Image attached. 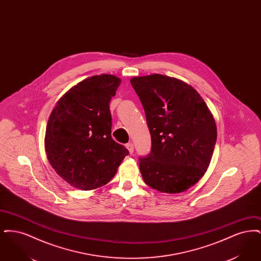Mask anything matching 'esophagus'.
I'll use <instances>...</instances> for the list:
<instances>
[{
    "label": "esophagus",
    "mask_w": 261,
    "mask_h": 261,
    "mask_svg": "<svg viewBox=\"0 0 261 261\" xmlns=\"http://www.w3.org/2000/svg\"><path fill=\"white\" fill-rule=\"evenodd\" d=\"M126 148L129 150L130 153H133V151H134V145H133V143L126 144Z\"/></svg>",
    "instance_id": "esophagus-1"
}]
</instances>
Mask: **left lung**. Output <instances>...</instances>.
I'll return each mask as SVG.
<instances>
[{"instance_id":"8db88e82","label":"left lung","mask_w":261,"mask_h":261,"mask_svg":"<svg viewBox=\"0 0 261 261\" xmlns=\"http://www.w3.org/2000/svg\"><path fill=\"white\" fill-rule=\"evenodd\" d=\"M131 85L144 107L151 150L140 159L145 183L178 194L206 172L217 138L215 120L191 85L166 75L133 77Z\"/></svg>"}]
</instances>
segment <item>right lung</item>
Listing matches in <instances>:
<instances>
[{"label":"right lung","instance_id":"1","mask_svg":"<svg viewBox=\"0 0 261 261\" xmlns=\"http://www.w3.org/2000/svg\"><path fill=\"white\" fill-rule=\"evenodd\" d=\"M120 83L112 74L88 77L70 88L50 113L47 158L59 176L79 190L109 183L129 153L112 138L110 101Z\"/></svg>","mask_w":261,"mask_h":261}]
</instances>
